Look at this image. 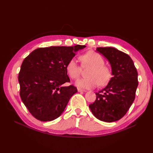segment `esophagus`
Segmentation results:
<instances>
[{"label": "esophagus", "mask_w": 153, "mask_h": 153, "mask_svg": "<svg viewBox=\"0 0 153 153\" xmlns=\"http://www.w3.org/2000/svg\"><path fill=\"white\" fill-rule=\"evenodd\" d=\"M78 92H86L85 90H83V89H79V88H78Z\"/></svg>", "instance_id": "1"}]
</instances>
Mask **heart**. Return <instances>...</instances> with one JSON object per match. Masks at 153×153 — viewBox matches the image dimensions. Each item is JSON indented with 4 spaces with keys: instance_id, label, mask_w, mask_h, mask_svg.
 <instances>
[{
    "instance_id": "b5f03b06",
    "label": "heart",
    "mask_w": 153,
    "mask_h": 153,
    "mask_svg": "<svg viewBox=\"0 0 153 153\" xmlns=\"http://www.w3.org/2000/svg\"><path fill=\"white\" fill-rule=\"evenodd\" d=\"M82 66L91 67L87 74L89 78H82L76 81V85L82 89H92L98 85L103 86L108 84L112 77V72L109 68L104 65V59L98 53L89 51L80 57ZM66 71L71 78L76 80L80 77L82 68L75 59H71L66 65Z\"/></svg>"
}]
</instances>
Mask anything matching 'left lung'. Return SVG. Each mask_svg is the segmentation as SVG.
I'll return each instance as SVG.
<instances>
[{
	"label": "left lung",
	"instance_id": "8db88e82",
	"mask_svg": "<svg viewBox=\"0 0 153 153\" xmlns=\"http://www.w3.org/2000/svg\"><path fill=\"white\" fill-rule=\"evenodd\" d=\"M96 51L108 60L113 76L103 89L96 92L89 108L98 119L112 123L121 119L134 101L138 73L128 54L113 47H99Z\"/></svg>",
	"mask_w": 153,
	"mask_h": 153
}]
</instances>
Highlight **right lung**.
<instances>
[{"label":"right lung","mask_w":153,"mask_h":153,"mask_svg":"<svg viewBox=\"0 0 153 153\" xmlns=\"http://www.w3.org/2000/svg\"><path fill=\"white\" fill-rule=\"evenodd\" d=\"M84 45L39 48L23 61L18 75L20 95L33 116L41 121H51L62 114L71 96L77 92L67 75L68 62Z\"/></svg>","instance_id":"add662e5"}]
</instances>
